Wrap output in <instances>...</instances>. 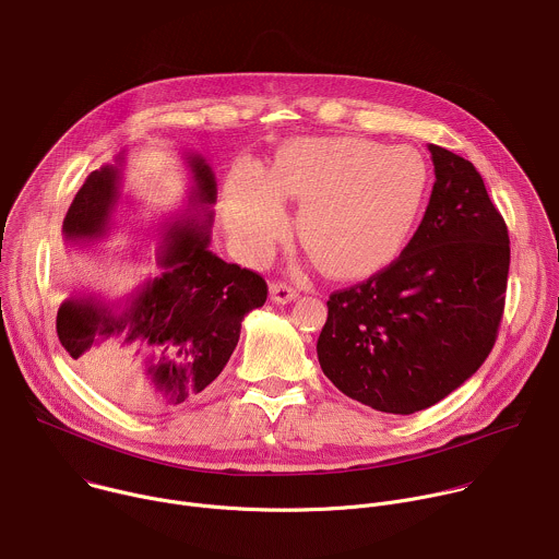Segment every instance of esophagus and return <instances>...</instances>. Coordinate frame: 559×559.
<instances>
[{"label":"esophagus","instance_id":"obj_1","mask_svg":"<svg viewBox=\"0 0 559 559\" xmlns=\"http://www.w3.org/2000/svg\"><path fill=\"white\" fill-rule=\"evenodd\" d=\"M270 296H272V302H276V305H287V302H292V300L298 296V292H296L292 285L283 283V281H274V283L270 285Z\"/></svg>","mask_w":559,"mask_h":559}]
</instances>
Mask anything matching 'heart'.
Listing matches in <instances>:
<instances>
[{
    "label": "heart",
    "instance_id": "obj_1",
    "mask_svg": "<svg viewBox=\"0 0 559 559\" xmlns=\"http://www.w3.org/2000/svg\"><path fill=\"white\" fill-rule=\"evenodd\" d=\"M426 193L428 166L411 146L298 138L267 173L239 166L230 175L224 217L239 248L263 257L287 226L283 200L298 202V237L313 263L335 278H361L404 252Z\"/></svg>",
    "mask_w": 559,
    "mask_h": 559
}]
</instances>
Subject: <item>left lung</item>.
<instances>
[{"mask_svg": "<svg viewBox=\"0 0 559 559\" xmlns=\"http://www.w3.org/2000/svg\"><path fill=\"white\" fill-rule=\"evenodd\" d=\"M435 186L400 259L329 296L316 350L346 397L380 413L430 408L487 359L504 309L509 235L474 164L428 144Z\"/></svg>", "mask_w": 559, "mask_h": 559, "instance_id": "left-lung-1", "label": "left lung"}]
</instances>
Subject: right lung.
Masks as SVG:
<instances>
[{"label": "right lung", "mask_w": 559, "mask_h": 559, "mask_svg": "<svg viewBox=\"0 0 559 559\" xmlns=\"http://www.w3.org/2000/svg\"><path fill=\"white\" fill-rule=\"evenodd\" d=\"M191 186L186 209L162 224L146 278L118 300L72 296L61 302L57 333L81 373L109 397L164 411L200 395L228 364L243 318L265 305L267 285L211 250L217 179L200 153H183ZM124 153L92 170L66 219L63 239L96 243L120 204Z\"/></svg>", "instance_id": "1"}]
</instances>
